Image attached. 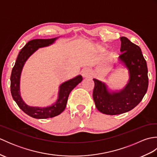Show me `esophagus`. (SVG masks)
<instances>
[{"label":"esophagus","instance_id":"esophagus-1","mask_svg":"<svg viewBox=\"0 0 157 157\" xmlns=\"http://www.w3.org/2000/svg\"><path fill=\"white\" fill-rule=\"evenodd\" d=\"M82 75L84 78H88V77H90L92 75L91 71L88 69H85L82 71Z\"/></svg>","mask_w":157,"mask_h":157}]
</instances>
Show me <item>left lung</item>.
I'll return each instance as SVG.
<instances>
[{"label":"left lung","mask_w":157,"mask_h":157,"mask_svg":"<svg viewBox=\"0 0 157 157\" xmlns=\"http://www.w3.org/2000/svg\"><path fill=\"white\" fill-rule=\"evenodd\" d=\"M121 52L119 59L129 70L128 84L122 90L109 92L105 84L93 79V98L96 107L106 115H119L137 106L147 92L148 68L140 48L126 37L120 38Z\"/></svg>","instance_id":"left-lung-1"}]
</instances>
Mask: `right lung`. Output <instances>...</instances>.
<instances>
[{
  "label": "right lung",
  "instance_id": "obj_1",
  "mask_svg": "<svg viewBox=\"0 0 157 157\" xmlns=\"http://www.w3.org/2000/svg\"><path fill=\"white\" fill-rule=\"evenodd\" d=\"M55 38L35 39L28 42L19 52L15 64L11 75V93L13 100L22 111L29 116L36 119H47L57 116L64 111L67 102L69 93L82 81V77L78 75L75 78L63 83L60 86L59 98L55 104L47 107H33L28 106L23 101L20 96L19 80L20 75L25 61L39 48L52 44Z\"/></svg>",
  "mask_w": 157,
  "mask_h": 157
}]
</instances>
